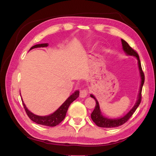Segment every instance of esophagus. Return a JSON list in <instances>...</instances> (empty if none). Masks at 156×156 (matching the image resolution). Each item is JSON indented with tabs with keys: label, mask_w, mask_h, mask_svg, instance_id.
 Listing matches in <instances>:
<instances>
[{
	"label": "esophagus",
	"mask_w": 156,
	"mask_h": 156,
	"mask_svg": "<svg viewBox=\"0 0 156 156\" xmlns=\"http://www.w3.org/2000/svg\"><path fill=\"white\" fill-rule=\"evenodd\" d=\"M88 90L87 88L82 89V90H81L80 92V97L81 98H84L88 95Z\"/></svg>",
	"instance_id": "obj_1"
}]
</instances>
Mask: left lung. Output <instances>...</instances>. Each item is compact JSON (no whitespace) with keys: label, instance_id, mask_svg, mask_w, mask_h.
Returning <instances> with one entry per match:
<instances>
[{"label":"left lung","instance_id":"left-lung-1","mask_svg":"<svg viewBox=\"0 0 156 156\" xmlns=\"http://www.w3.org/2000/svg\"><path fill=\"white\" fill-rule=\"evenodd\" d=\"M121 42H122V49H123V51L126 53V54L129 55L135 56L138 60V67H139V69H140V76H141V85H140V92H139V95H138V99L134 107L132 108L131 110L129 111L127 115H125L124 117L119 119H111L106 118L102 115L101 110H100V107H99L98 102L97 101V100L96 99V98L93 95L90 94V97L92 98H93L96 101L95 108L91 114L92 120L94 121V122L96 125L100 127L112 128V127H119V126L123 125L129 120V119H130L131 116L133 115L135 111H136L137 108L139 107V105H140V104L141 103V91H142V87H143V85L144 84V81H145V76H144V73L143 70H142V68H141L140 57H139V55L135 51L133 48H131L130 46H129V45L125 40L121 39Z\"/></svg>","mask_w":156,"mask_h":156}]
</instances>
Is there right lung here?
<instances>
[{"mask_svg": "<svg viewBox=\"0 0 156 156\" xmlns=\"http://www.w3.org/2000/svg\"><path fill=\"white\" fill-rule=\"evenodd\" d=\"M47 46H48V44H37L31 47L30 50L34 48H45V47H47ZM78 97H79V90H76L72 95L69 96L67 100H66L64 103H63L60 107H59L58 110H56L54 113L48 116H38L32 113V112L31 111H29L27 109V108L26 107V106L24 102H23L22 99L21 100H22L23 107H24L26 113H27V116L31 121L39 125L49 126V127H54V126H56L60 123V122L64 120L66 117V112H67L69 106L70 105L72 102L74 101H75Z\"/></svg>", "mask_w": 156, "mask_h": 156, "instance_id": "obj_1", "label": "right lung"}]
</instances>
